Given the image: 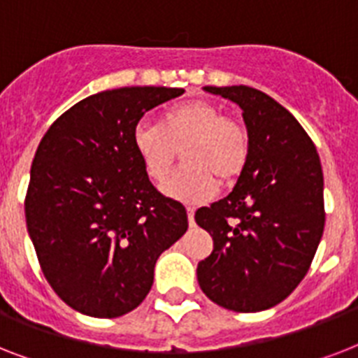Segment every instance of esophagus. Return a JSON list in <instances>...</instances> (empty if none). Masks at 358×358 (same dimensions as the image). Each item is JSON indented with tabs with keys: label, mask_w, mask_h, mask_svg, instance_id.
Masks as SVG:
<instances>
[{
	"label": "esophagus",
	"mask_w": 358,
	"mask_h": 358,
	"mask_svg": "<svg viewBox=\"0 0 358 358\" xmlns=\"http://www.w3.org/2000/svg\"><path fill=\"white\" fill-rule=\"evenodd\" d=\"M187 221H189V227L195 224V208L187 206Z\"/></svg>",
	"instance_id": "esophagus-1"
}]
</instances>
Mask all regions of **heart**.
I'll return each mask as SVG.
<instances>
[{"mask_svg":"<svg viewBox=\"0 0 358 358\" xmlns=\"http://www.w3.org/2000/svg\"><path fill=\"white\" fill-rule=\"evenodd\" d=\"M134 148L154 182H163L182 148L185 165L163 184V193L180 202H202L243 171L249 157V134L243 122L224 117L215 103L195 98L165 109L159 124L139 122Z\"/></svg>","mask_w":358,"mask_h":358,"instance_id":"obj_1","label":"heart"}]
</instances>
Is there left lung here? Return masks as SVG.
<instances>
[{
    "label": "left lung",
    "mask_w": 358,
    "mask_h": 358,
    "mask_svg": "<svg viewBox=\"0 0 358 358\" xmlns=\"http://www.w3.org/2000/svg\"><path fill=\"white\" fill-rule=\"evenodd\" d=\"M204 91L241 108L249 157L232 193L196 210V224L213 238L196 278L223 308L267 310L297 288L316 255L325 227L322 163L303 126L266 92L247 85Z\"/></svg>",
    "instance_id": "8db88e82"
}]
</instances>
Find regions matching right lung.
Masks as SVG:
<instances>
[{
  "mask_svg": "<svg viewBox=\"0 0 358 358\" xmlns=\"http://www.w3.org/2000/svg\"><path fill=\"white\" fill-rule=\"evenodd\" d=\"M176 87H122L87 96L50 126L25 195L27 232L44 277L74 310L119 317L143 303L163 250L187 230L178 201L150 184L134 129Z\"/></svg>",
  "mask_w": 358,
  "mask_h": 358,
  "instance_id": "right-lung-1",
  "label": "right lung"
}]
</instances>
